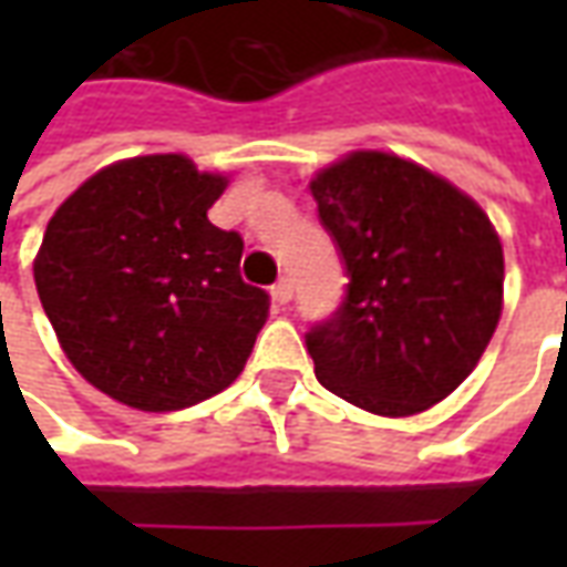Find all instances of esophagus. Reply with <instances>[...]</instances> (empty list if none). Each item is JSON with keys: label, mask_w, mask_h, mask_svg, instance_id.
<instances>
[{"label": "esophagus", "mask_w": 567, "mask_h": 567, "mask_svg": "<svg viewBox=\"0 0 567 567\" xmlns=\"http://www.w3.org/2000/svg\"><path fill=\"white\" fill-rule=\"evenodd\" d=\"M291 295H295V285H291V279H288V276H282V279H279V282L270 288V297L276 307H285V303L291 300Z\"/></svg>", "instance_id": "obj_1"}]
</instances>
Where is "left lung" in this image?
Instances as JSON below:
<instances>
[{"label": "left lung", "instance_id": "8db88e82", "mask_svg": "<svg viewBox=\"0 0 567 567\" xmlns=\"http://www.w3.org/2000/svg\"><path fill=\"white\" fill-rule=\"evenodd\" d=\"M309 190L346 264V297L309 328L319 382L377 416L462 385L501 319L504 251L474 199L385 151H352Z\"/></svg>", "mask_w": 567, "mask_h": 567}]
</instances>
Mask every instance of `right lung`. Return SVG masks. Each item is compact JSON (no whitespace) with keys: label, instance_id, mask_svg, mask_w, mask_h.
I'll use <instances>...</instances> for the list:
<instances>
[{"label":"right lung","instance_id":"1","mask_svg":"<svg viewBox=\"0 0 567 567\" xmlns=\"http://www.w3.org/2000/svg\"><path fill=\"white\" fill-rule=\"evenodd\" d=\"M227 178L185 154L91 175L48 221L32 272L84 380L121 404L169 413L243 373L270 297L243 282V236L206 212Z\"/></svg>","mask_w":567,"mask_h":567}]
</instances>
